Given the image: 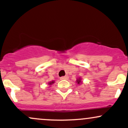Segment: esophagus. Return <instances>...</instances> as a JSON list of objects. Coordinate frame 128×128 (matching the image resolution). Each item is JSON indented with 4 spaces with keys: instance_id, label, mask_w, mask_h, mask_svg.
<instances>
[{
    "instance_id": "34e87169",
    "label": "esophagus",
    "mask_w": 128,
    "mask_h": 128,
    "mask_svg": "<svg viewBox=\"0 0 128 128\" xmlns=\"http://www.w3.org/2000/svg\"><path fill=\"white\" fill-rule=\"evenodd\" d=\"M68 79V76H62V77L60 78V79H61V80H63V79Z\"/></svg>"
}]
</instances>
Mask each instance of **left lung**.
<instances>
[{
	"instance_id": "1",
	"label": "left lung",
	"mask_w": 128,
	"mask_h": 128,
	"mask_svg": "<svg viewBox=\"0 0 128 128\" xmlns=\"http://www.w3.org/2000/svg\"><path fill=\"white\" fill-rule=\"evenodd\" d=\"M80 79H81L79 78V79H78L77 81H76V82H77L78 84H80V82H81V80H80Z\"/></svg>"
}]
</instances>
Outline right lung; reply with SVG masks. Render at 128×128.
Instances as JSON below:
<instances>
[{"instance_id": "1", "label": "right lung", "mask_w": 128, "mask_h": 128, "mask_svg": "<svg viewBox=\"0 0 128 128\" xmlns=\"http://www.w3.org/2000/svg\"><path fill=\"white\" fill-rule=\"evenodd\" d=\"M54 83V81H52V82H49V85H52V84H53Z\"/></svg>"}]
</instances>
